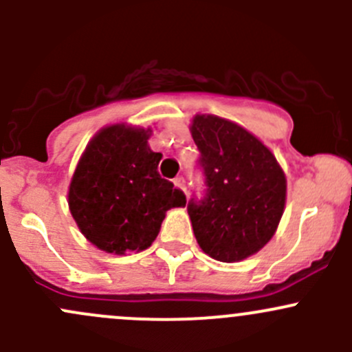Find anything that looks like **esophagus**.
Instances as JSON below:
<instances>
[{
  "instance_id": "1",
  "label": "esophagus",
  "mask_w": 352,
  "mask_h": 352,
  "mask_svg": "<svg viewBox=\"0 0 352 352\" xmlns=\"http://www.w3.org/2000/svg\"><path fill=\"white\" fill-rule=\"evenodd\" d=\"M173 184H175V186L179 187L184 194H187V184H186V179H184V177H177V179L173 180Z\"/></svg>"
}]
</instances>
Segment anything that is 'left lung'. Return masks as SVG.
I'll return each mask as SVG.
<instances>
[{
	"label": "left lung",
	"mask_w": 352,
	"mask_h": 352,
	"mask_svg": "<svg viewBox=\"0 0 352 352\" xmlns=\"http://www.w3.org/2000/svg\"><path fill=\"white\" fill-rule=\"evenodd\" d=\"M190 133L206 177L204 197L187 204L199 247L219 262L243 261L278 230L285 172L261 140L232 120L199 113Z\"/></svg>",
	"instance_id": "obj_1"
}]
</instances>
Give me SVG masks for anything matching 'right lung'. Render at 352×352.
Wrapping results in <instances>:
<instances>
[{
	"label": "right lung",
	"instance_id": "1",
	"mask_svg": "<svg viewBox=\"0 0 352 352\" xmlns=\"http://www.w3.org/2000/svg\"><path fill=\"white\" fill-rule=\"evenodd\" d=\"M151 129L112 124L88 143L67 192L69 211L90 243L107 254L141 252L155 242L165 214L186 196L162 179Z\"/></svg>",
	"mask_w": 352,
	"mask_h": 352
}]
</instances>
